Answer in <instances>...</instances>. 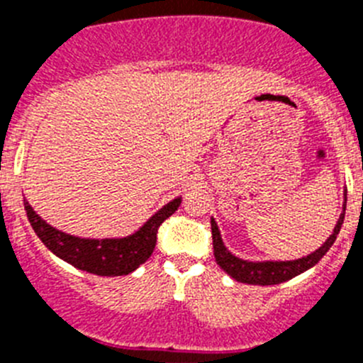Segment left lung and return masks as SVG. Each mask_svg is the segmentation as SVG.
<instances>
[{"instance_id": "1", "label": "left lung", "mask_w": 363, "mask_h": 363, "mask_svg": "<svg viewBox=\"0 0 363 363\" xmlns=\"http://www.w3.org/2000/svg\"><path fill=\"white\" fill-rule=\"evenodd\" d=\"M345 202H347V189H344V206H342V213L336 220V226L333 233L329 235L322 246L316 251H313L308 257L296 260H262V262H251V260L238 259L224 246L218 231L217 222L211 217V237H213V255L218 266L226 271L231 279L242 284H253V286H275V284H282L286 280H291L293 277L300 275L303 271H308L309 267L315 266L322 257L329 251V247L335 244L336 235L340 233V228L344 224L345 217Z\"/></svg>"}]
</instances>
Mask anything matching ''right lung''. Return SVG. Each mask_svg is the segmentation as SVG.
<instances>
[{"label": "right lung", "mask_w": 363, "mask_h": 363, "mask_svg": "<svg viewBox=\"0 0 363 363\" xmlns=\"http://www.w3.org/2000/svg\"><path fill=\"white\" fill-rule=\"evenodd\" d=\"M32 230L41 242L65 262L99 277L128 275L152 257L157 244V230L181 206V197L169 201L148 218L135 233L121 238H83L65 233L39 217L23 199Z\"/></svg>", "instance_id": "add662e5"}]
</instances>
